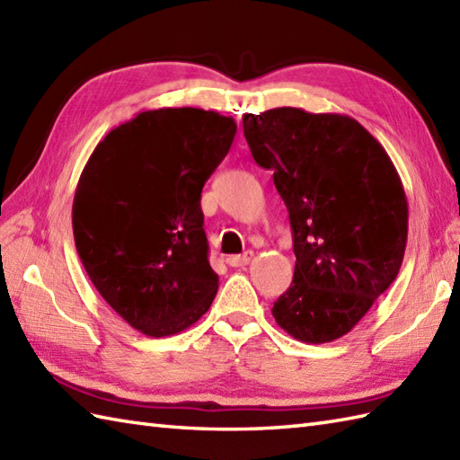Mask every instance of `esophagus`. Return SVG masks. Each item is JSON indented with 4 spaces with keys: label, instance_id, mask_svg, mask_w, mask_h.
I'll use <instances>...</instances> for the list:
<instances>
[{
    "label": "esophagus",
    "instance_id": "obj_1",
    "mask_svg": "<svg viewBox=\"0 0 460 460\" xmlns=\"http://www.w3.org/2000/svg\"><path fill=\"white\" fill-rule=\"evenodd\" d=\"M251 259H252V251H245L243 255L227 257V265L229 267H245V265H249Z\"/></svg>",
    "mask_w": 460,
    "mask_h": 460
}]
</instances>
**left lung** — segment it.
<instances>
[{"mask_svg":"<svg viewBox=\"0 0 460 460\" xmlns=\"http://www.w3.org/2000/svg\"><path fill=\"white\" fill-rule=\"evenodd\" d=\"M252 158L272 170L288 209L295 279L272 306L306 344L354 328L395 280L407 245V198L394 162L344 114L292 106L243 116Z\"/></svg>","mask_w":460,"mask_h":460,"instance_id":"left-lung-1","label":"left lung"}]
</instances>
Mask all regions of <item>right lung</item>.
I'll list each match as a JSON object with an SVG mask.
<instances>
[{
  "label": "right lung",
  "instance_id": "add662e5",
  "mask_svg": "<svg viewBox=\"0 0 460 460\" xmlns=\"http://www.w3.org/2000/svg\"><path fill=\"white\" fill-rule=\"evenodd\" d=\"M235 132L213 111H144L106 134L81 173L76 252L101 296L146 336L190 328L217 295L201 190Z\"/></svg>",
  "mask_w": 460,
  "mask_h": 460
}]
</instances>
